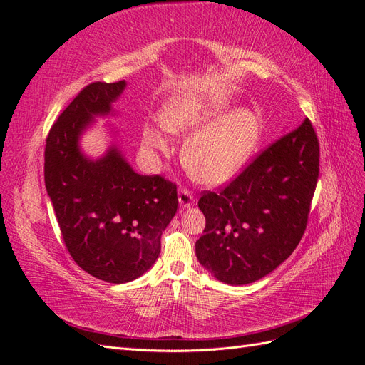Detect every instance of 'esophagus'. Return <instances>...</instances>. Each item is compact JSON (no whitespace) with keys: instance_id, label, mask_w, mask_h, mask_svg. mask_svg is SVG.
I'll list each match as a JSON object with an SVG mask.
<instances>
[{"instance_id":"1","label":"esophagus","mask_w":365,"mask_h":365,"mask_svg":"<svg viewBox=\"0 0 365 365\" xmlns=\"http://www.w3.org/2000/svg\"><path fill=\"white\" fill-rule=\"evenodd\" d=\"M178 200H180V205L181 207H190L195 201V197L192 195V192L189 189H185V187H180L178 190Z\"/></svg>"}]
</instances>
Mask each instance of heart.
Wrapping results in <instances>:
<instances>
[{
	"label": "heart",
	"instance_id": "b5f03b06",
	"mask_svg": "<svg viewBox=\"0 0 365 365\" xmlns=\"http://www.w3.org/2000/svg\"><path fill=\"white\" fill-rule=\"evenodd\" d=\"M215 114V109L205 102L185 97L165 105L160 121L170 134H187L212 120ZM259 132L257 115L250 109H236L220 115L185 143L184 165L197 181L208 185L222 184L247 163L257 145ZM145 145L153 149L165 146L164 138L153 129L145 132Z\"/></svg>",
	"mask_w": 365,
	"mask_h": 365
}]
</instances>
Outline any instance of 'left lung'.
<instances>
[{"instance_id":"left-lung-1","label":"left lung","mask_w":365,"mask_h":365,"mask_svg":"<svg viewBox=\"0 0 365 365\" xmlns=\"http://www.w3.org/2000/svg\"><path fill=\"white\" fill-rule=\"evenodd\" d=\"M319 173V141L311 120L272 141L217 192L204 190V235L196 257L220 282H256L300 244Z\"/></svg>"}]
</instances>
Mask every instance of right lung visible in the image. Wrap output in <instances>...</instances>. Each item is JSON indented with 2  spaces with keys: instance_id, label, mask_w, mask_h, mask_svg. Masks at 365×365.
Returning <instances> with one entry per match:
<instances>
[{
  "instance_id": "1",
  "label": "right lung",
  "mask_w": 365,
  "mask_h": 365,
  "mask_svg": "<svg viewBox=\"0 0 365 365\" xmlns=\"http://www.w3.org/2000/svg\"><path fill=\"white\" fill-rule=\"evenodd\" d=\"M125 81L93 82L54 121L43 152V178L63 244L79 267L108 283L145 274L160 256L161 235L178 208L176 184L138 175L113 148L86 160L77 140L94 115L108 114Z\"/></svg>"
}]
</instances>
